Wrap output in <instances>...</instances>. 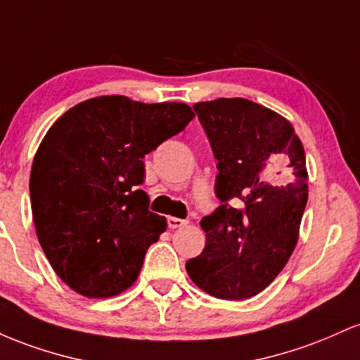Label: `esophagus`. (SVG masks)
Listing matches in <instances>:
<instances>
[{"label": "esophagus", "instance_id": "obj_1", "mask_svg": "<svg viewBox=\"0 0 360 360\" xmlns=\"http://www.w3.org/2000/svg\"><path fill=\"white\" fill-rule=\"evenodd\" d=\"M167 223H168L169 229H176V228H181V226L187 224V221L180 219V217H168Z\"/></svg>", "mask_w": 360, "mask_h": 360}]
</instances>
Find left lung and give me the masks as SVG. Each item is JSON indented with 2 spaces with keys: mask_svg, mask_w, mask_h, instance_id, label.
Instances as JSON below:
<instances>
[{
  "mask_svg": "<svg viewBox=\"0 0 360 360\" xmlns=\"http://www.w3.org/2000/svg\"><path fill=\"white\" fill-rule=\"evenodd\" d=\"M217 160L221 205L202 217L205 248L188 277L219 300H248L285 267L308 202L300 137L284 117L245 98L193 105Z\"/></svg>",
  "mask_w": 360,
  "mask_h": 360,
  "instance_id": "obj_1",
  "label": "left lung"
}]
</instances>
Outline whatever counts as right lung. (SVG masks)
Instances as JSON below:
<instances>
[{"label": "right lung", "mask_w": 360, "mask_h": 360, "mask_svg": "<svg viewBox=\"0 0 360 360\" xmlns=\"http://www.w3.org/2000/svg\"><path fill=\"white\" fill-rule=\"evenodd\" d=\"M193 119L185 103L98 96L54 122L30 173L35 231L56 274L88 297L122 292L167 229L149 211L144 156Z\"/></svg>", "instance_id": "1"}]
</instances>
